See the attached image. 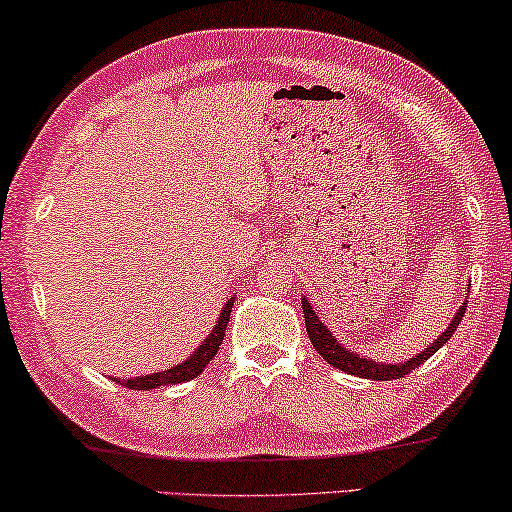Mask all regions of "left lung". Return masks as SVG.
Listing matches in <instances>:
<instances>
[{
    "instance_id": "8db88e82",
    "label": "left lung",
    "mask_w": 512,
    "mask_h": 512,
    "mask_svg": "<svg viewBox=\"0 0 512 512\" xmlns=\"http://www.w3.org/2000/svg\"><path fill=\"white\" fill-rule=\"evenodd\" d=\"M466 308H468V303H463L459 308V313H456V317H454V322H451L449 327L444 329V334L437 338V341L430 345V348L423 350V353H418L414 360H409L404 364H378V362L364 360V357L350 353V350H345L343 345L338 343L334 336H331V331L324 327L320 320H317L313 305H310L303 298L305 331H308L310 341H313V348L322 355V360L331 364V367L345 371V374H355V376H362V378H374V381H393V378H404L407 374H411L414 369H418V364H423L430 355H435L437 350H440L442 345L449 341L451 334L459 329L461 317H463V313H466Z\"/></svg>"
}]
</instances>
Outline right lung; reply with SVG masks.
Masks as SVG:
<instances>
[{
	"label": "right lung",
	"mask_w": 512,
	"mask_h": 512,
	"mask_svg": "<svg viewBox=\"0 0 512 512\" xmlns=\"http://www.w3.org/2000/svg\"><path fill=\"white\" fill-rule=\"evenodd\" d=\"M230 310H232V301L225 303L221 317H218L214 331H211L207 341H204L199 348L195 350V355L188 357L183 364H178L174 369H167V371H157V374H150V376H141V378H129V381H115L119 386L129 388V390H152V388H159V386H176V383H185L190 381V378L199 376L204 371V367L214 360V355L218 353V345H221L223 336H225V327H228L230 322Z\"/></svg>",
	"instance_id": "1"
}]
</instances>
